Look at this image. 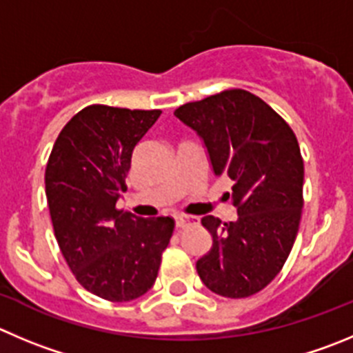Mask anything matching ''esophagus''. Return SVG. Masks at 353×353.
I'll list each match as a JSON object with an SVG mask.
<instances>
[{"instance_id":"esophagus-1","label":"esophagus","mask_w":353,"mask_h":353,"mask_svg":"<svg viewBox=\"0 0 353 353\" xmlns=\"http://www.w3.org/2000/svg\"><path fill=\"white\" fill-rule=\"evenodd\" d=\"M196 223H197V218L189 216V214H182V216L174 218L176 229H185V227H190V225H196Z\"/></svg>"}]
</instances>
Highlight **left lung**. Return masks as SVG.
<instances>
[{"mask_svg":"<svg viewBox=\"0 0 353 353\" xmlns=\"http://www.w3.org/2000/svg\"><path fill=\"white\" fill-rule=\"evenodd\" d=\"M206 147L216 176L234 180L237 218L201 223L213 237L196 263L208 290L246 298L263 290L291 253L303 208V159L290 124L260 97L225 90L174 110Z\"/></svg>","mask_w":353,"mask_h":353,"instance_id":"obj_1","label":"left lung"}]
</instances>
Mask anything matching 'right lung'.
<instances>
[{
    "label": "right lung",
    "mask_w": 353,
    "mask_h": 353,
    "mask_svg": "<svg viewBox=\"0 0 353 353\" xmlns=\"http://www.w3.org/2000/svg\"><path fill=\"white\" fill-rule=\"evenodd\" d=\"M159 116L161 110L85 107L63 126L46 164V199L60 251L78 283L103 300L145 294L173 234V218L116 210L133 150Z\"/></svg>",
    "instance_id": "1"
}]
</instances>
